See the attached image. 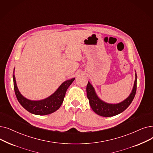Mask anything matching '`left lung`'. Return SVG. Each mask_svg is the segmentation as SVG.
<instances>
[{"label": "left lung", "instance_id": "left-lung-1", "mask_svg": "<svg viewBox=\"0 0 153 153\" xmlns=\"http://www.w3.org/2000/svg\"><path fill=\"white\" fill-rule=\"evenodd\" d=\"M135 81L133 86V89L128 97L126 98L124 101L117 104H109L105 102L99 98L93 86L88 82L86 91H87V96L89 99L90 105L92 110L96 113L103 117H111L121 113L125 109L128 108L132 100L134 99L136 92L137 88V74L136 73Z\"/></svg>", "mask_w": 153, "mask_h": 153}]
</instances>
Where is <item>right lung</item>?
Wrapping results in <instances>:
<instances>
[{
	"label": "right lung",
	"mask_w": 153,
	"mask_h": 153,
	"mask_svg": "<svg viewBox=\"0 0 153 153\" xmlns=\"http://www.w3.org/2000/svg\"><path fill=\"white\" fill-rule=\"evenodd\" d=\"M14 74V71L13 73V81L15 94L18 101L30 113L41 116L50 114L59 109L63 102L66 91L75 79V78H72L64 82L54 94L47 98L40 101H31L24 97L19 92Z\"/></svg>",
	"instance_id": "add662e5"
}]
</instances>
